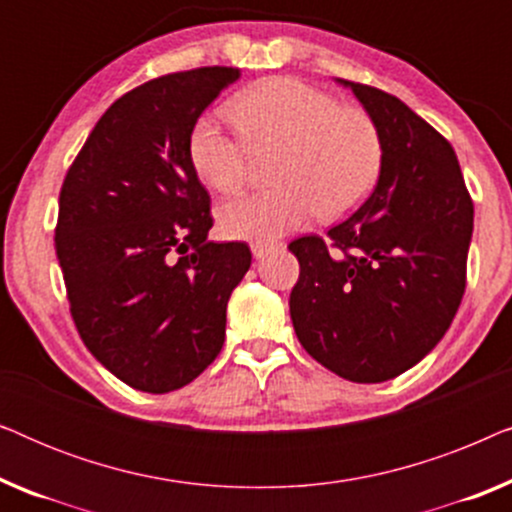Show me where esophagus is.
<instances>
[{
	"label": "esophagus",
	"mask_w": 512,
	"mask_h": 512,
	"mask_svg": "<svg viewBox=\"0 0 512 512\" xmlns=\"http://www.w3.org/2000/svg\"><path fill=\"white\" fill-rule=\"evenodd\" d=\"M279 249L277 242H251V254L256 258H263L265 254H270V251Z\"/></svg>",
	"instance_id": "34e87169"
}]
</instances>
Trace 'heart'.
Here are the masks:
<instances>
[{
    "label": "heart",
    "mask_w": 512,
    "mask_h": 512,
    "mask_svg": "<svg viewBox=\"0 0 512 512\" xmlns=\"http://www.w3.org/2000/svg\"><path fill=\"white\" fill-rule=\"evenodd\" d=\"M242 140L202 116L188 139V158L202 184L235 193L247 184L251 156L270 163L268 191L223 202L216 212L228 237L275 240L312 214L335 221L354 212L382 167V135L366 109L289 76H272L230 102Z\"/></svg>",
    "instance_id": "b5f03b06"
}]
</instances>
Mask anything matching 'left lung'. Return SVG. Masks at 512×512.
Here are the masks:
<instances>
[{
  "label": "left lung",
  "instance_id": "left-lung-1",
  "mask_svg": "<svg viewBox=\"0 0 512 512\" xmlns=\"http://www.w3.org/2000/svg\"><path fill=\"white\" fill-rule=\"evenodd\" d=\"M382 135L380 177L328 240L289 244L300 263L289 307L305 352L349 382L375 384L438 345L466 289L473 202L457 156L408 104L335 79Z\"/></svg>",
  "mask_w": 512,
  "mask_h": 512
}]
</instances>
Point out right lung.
Masks as SVG:
<instances>
[{
    "instance_id": "1",
    "label": "right lung",
    "mask_w": 512,
    "mask_h": 512,
    "mask_svg": "<svg viewBox=\"0 0 512 512\" xmlns=\"http://www.w3.org/2000/svg\"><path fill=\"white\" fill-rule=\"evenodd\" d=\"M235 67L146 81L104 111L60 191L55 254L90 354L132 389L167 394L221 352L244 242H209V193L188 139Z\"/></svg>"
}]
</instances>
